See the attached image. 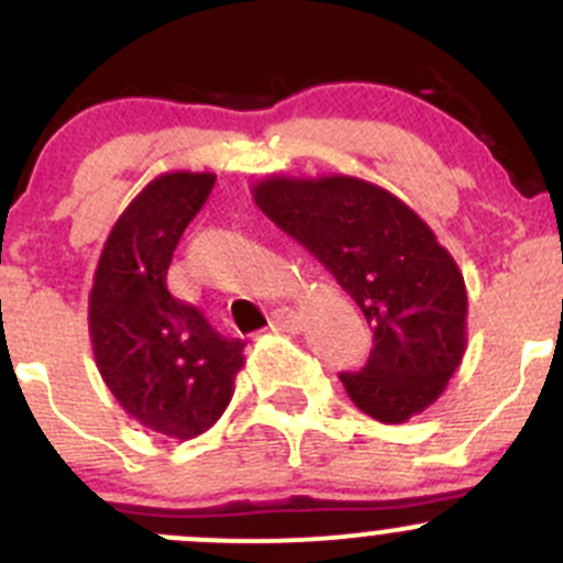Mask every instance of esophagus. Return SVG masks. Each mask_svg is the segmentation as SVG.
I'll list each match as a JSON object with an SVG mask.
<instances>
[{"label":"esophagus","mask_w":563,"mask_h":563,"mask_svg":"<svg viewBox=\"0 0 563 563\" xmlns=\"http://www.w3.org/2000/svg\"><path fill=\"white\" fill-rule=\"evenodd\" d=\"M271 330L295 333V330H300V314L292 309V306H279V309L271 314Z\"/></svg>","instance_id":"obj_1"}]
</instances>
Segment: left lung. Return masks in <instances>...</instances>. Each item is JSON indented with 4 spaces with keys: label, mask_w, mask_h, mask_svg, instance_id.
<instances>
[{
    "label": "left lung",
    "mask_w": 563,
    "mask_h": 563,
    "mask_svg": "<svg viewBox=\"0 0 563 563\" xmlns=\"http://www.w3.org/2000/svg\"><path fill=\"white\" fill-rule=\"evenodd\" d=\"M260 211L309 249L374 330L361 371H341L352 404L379 422L431 407L466 350V284L407 202L352 176H271Z\"/></svg>",
    "instance_id": "1"
}]
</instances>
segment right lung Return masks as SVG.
Here are the masks:
<instances>
[{
  "mask_svg": "<svg viewBox=\"0 0 563 563\" xmlns=\"http://www.w3.org/2000/svg\"><path fill=\"white\" fill-rule=\"evenodd\" d=\"M213 181L187 170L154 178L110 230L89 295L91 350L108 390L132 420L170 439L208 431L243 366L246 344L167 289L173 252Z\"/></svg>",
  "mask_w": 563,
  "mask_h": 563,
  "instance_id": "obj_1",
  "label": "right lung"
}]
</instances>
